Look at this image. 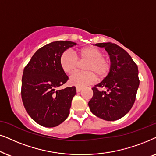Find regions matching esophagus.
Listing matches in <instances>:
<instances>
[{
    "label": "esophagus",
    "instance_id": "34e87169",
    "mask_svg": "<svg viewBox=\"0 0 156 156\" xmlns=\"http://www.w3.org/2000/svg\"><path fill=\"white\" fill-rule=\"evenodd\" d=\"M81 90H82V88H80V87H76V91H77V92L79 93Z\"/></svg>",
    "mask_w": 156,
    "mask_h": 156
}]
</instances>
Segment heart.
I'll return each instance as SVG.
<instances>
[{
    "mask_svg": "<svg viewBox=\"0 0 156 156\" xmlns=\"http://www.w3.org/2000/svg\"><path fill=\"white\" fill-rule=\"evenodd\" d=\"M78 56L81 61H89L85 67L87 72H76L70 77V83L83 88L93 83L95 80V75L99 78L104 77L111 69V63L103 57L101 50L94 47H86L78 51ZM61 65L67 73H71L78 66V57L71 49L66 50L61 57Z\"/></svg>",
    "mask_w": 156,
    "mask_h": 156,
    "instance_id": "heart-1",
    "label": "heart"
}]
</instances>
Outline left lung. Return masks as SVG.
<instances>
[{
	"instance_id": "1",
	"label": "left lung",
	"mask_w": 156,
	"mask_h": 156,
	"mask_svg": "<svg viewBox=\"0 0 156 156\" xmlns=\"http://www.w3.org/2000/svg\"><path fill=\"white\" fill-rule=\"evenodd\" d=\"M104 48L111 59L108 76L92 88L93 95L88 102L90 111L97 117L108 121L123 118L133 106L140 80L138 66L130 55L115 43H96ZM105 88L99 91L98 88Z\"/></svg>"
}]
</instances>
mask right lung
<instances>
[{
  "label": "right lung",
  "instance_id": "1",
  "mask_svg": "<svg viewBox=\"0 0 156 156\" xmlns=\"http://www.w3.org/2000/svg\"><path fill=\"white\" fill-rule=\"evenodd\" d=\"M76 45L68 41L48 43L34 53L24 68L22 101L27 113L39 125L55 127L69 115L76 87L56 88L68 80L61 65L62 54Z\"/></svg>",
  "mask_w": 156,
  "mask_h": 156
}]
</instances>
